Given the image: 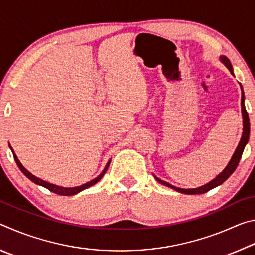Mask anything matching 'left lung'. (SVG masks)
Listing matches in <instances>:
<instances>
[{
	"label": "left lung",
	"instance_id": "left-lung-1",
	"mask_svg": "<svg viewBox=\"0 0 255 255\" xmlns=\"http://www.w3.org/2000/svg\"><path fill=\"white\" fill-rule=\"evenodd\" d=\"M221 60L223 62L224 65H225L228 70H230L231 74L234 75V72H233V67H232V64L230 62V59L225 56H221ZM241 85V84H240ZM241 90H242V99H241V107H242V116H243V133H242V138L240 140L239 145H237V148L235 150V153L233 154V156L231 158L230 163L227 164V166L224 169V171L222 172L221 174H218L217 176L214 180H211L209 183H207L205 185H201L199 188H196V189H181V188H176L174 185H172L170 183L165 182V181H163L161 179H158L155 176V179H156L159 183L164 184L165 187H169L174 189L175 191L181 192V193H187V195H199V193H205L207 191H209V190L214 189L217 187V185H221L223 182H225V181L230 178L232 175L233 172L236 170L237 165H239V162L242 157V154H243V150L245 145L248 144L249 141V137H250V119H249V115H248V111L245 109V105H244V92H243V88H242L241 85Z\"/></svg>",
	"mask_w": 255,
	"mask_h": 255
}]
</instances>
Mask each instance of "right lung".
<instances>
[{
  "label": "right lung",
  "mask_w": 255,
  "mask_h": 255,
  "mask_svg": "<svg viewBox=\"0 0 255 255\" xmlns=\"http://www.w3.org/2000/svg\"><path fill=\"white\" fill-rule=\"evenodd\" d=\"M8 146H10V145H8ZM10 148H11V150H12V153H13V157H14V161L16 162V165L19 166L20 171L22 172V173H23L25 176H27V178H28L29 180H31L33 183H36V184H38V185H41V187L48 189L49 191L56 193V195H60V196H73V195H76V193H79L80 191H82V190L88 189V188L91 187V185H94L97 182H99V181L101 180L102 176L105 175V173H106L107 170H108V167H109L110 161H111V159H109V162L107 163L105 170H103V171L101 172V174L99 175V176H97L96 179H93L92 181H90V182H86L85 184H82V185H80V187H75V188H64V187H59V185H56V184L47 182V181L41 180V179L37 178V176H34L33 174L30 173V172H29L27 169H25V167H23L22 164L20 163L18 157H16V155L14 154V150L12 149L11 146H10Z\"/></svg>",
  "instance_id": "obj_1"
}]
</instances>
